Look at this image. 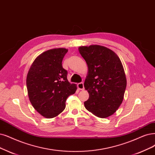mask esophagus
<instances>
[{
	"label": "esophagus",
	"mask_w": 155,
	"mask_h": 155,
	"mask_svg": "<svg viewBox=\"0 0 155 155\" xmlns=\"http://www.w3.org/2000/svg\"><path fill=\"white\" fill-rule=\"evenodd\" d=\"M77 87L80 90H84V83L83 82H81L78 83L77 84Z\"/></svg>",
	"instance_id": "34e87169"
}]
</instances>
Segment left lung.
I'll use <instances>...</instances> for the list:
<instances>
[{
    "label": "left lung",
    "instance_id": "1",
    "mask_svg": "<svg viewBox=\"0 0 155 155\" xmlns=\"http://www.w3.org/2000/svg\"><path fill=\"white\" fill-rule=\"evenodd\" d=\"M78 51L88 67L84 87L89 98L84 106L97 117H109L122 104L127 87L122 62L114 51L104 46H82Z\"/></svg>",
    "mask_w": 155,
    "mask_h": 155
}]
</instances>
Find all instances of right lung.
<instances>
[{
    "label": "right lung",
    "mask_w": 155,
    "mask_h": 155,
    "mask_svg": "<svg viewBox=\"0 0 155 155\" xmlns=\"http://www.w3.org/2000/svg\"><path fill=\"white\" fill-rule=\"evenodd\" d=\"M68 50H48L38 55L28 71L26 84L33 107L46 118L59 115L66 107L68 97L77 91V85L67 79L62 61Z\"/></svg>",
    "instance_id": "add662e5"
}]
</instances>
